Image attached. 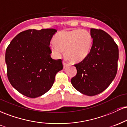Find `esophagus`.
<instances>
[{
	"instance_id": "1",
	"label": "esophagus",
	"mask_w": 127,
	"mask_h": 127,
	"mask_svg": "<svg viewBox=\"0 0 127 127\" xmlns=\"http://www.w3.org/2000/svg\"><path fill=\"white\" fill-rule=\"evenodd\" d=\"M63 67H64V68H65L68 65V64L67 63L65 62H63Z\"/></svg>"
}]
</instances>
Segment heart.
<instances>
[{
	"mask_svg": "<svg viewBox=\"0 0 127 127\" xmlns=\"http://www.w3.org/2000/svg\"><path fill=\"white\" fill-rule=\"evenodd\" d=\"M54 40L51 42L49 47L55 57L60 58L65 50L68 59L75 63L84 60L90 54L93 45L90 33L81 29L59 32L55 36Z\"/></svg>",
	"mask_w": 127,
	"mask_h": 127,
	"instance_id": "1",
	"label": "heart"
}]
</instances>
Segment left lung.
I'll return each mask as SVG.
<instances>
[{
	"instance_id": "8db88e82",
	"label": "left lung",
	"mask_w": 127,
	"mask_h": 127,
	"mask_svg": "<svg viewBox=\"0 0 127 127\" xmlns=\"http://www.w3.org/2000/svg\"><path fill=\"white\" fill-rule=\"evenodd\" d=\"M93 39L91 50L82 62L75 64L77 74L71 83L83 94L93 96L106 90L117 73L119 50L118 45L106 32L91 29Z\"/></svg>"
}]
</instances>
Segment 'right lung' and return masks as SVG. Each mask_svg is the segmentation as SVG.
I'll list each match as a JSON object with an SVG mask.
<instances>
[{
	"instance_id": "add662e5",
	"label": "right lung",
	"mask_w": 127,
	"mask_h": 127,
	"mask_svg": "<svg viewBox=\"0 0 127 127\" xmlns=\"http://www.w3.org/2000/svg\"><path fill=\"white\" fill-rule=\"evenodd\" d=\"M54 29L22 32L6 50L7 75L12 86L30 98L40 97L53 85L57 73L63 68L61 59L54 60L49 45Z\"/></svg>"
}]
</instances>
